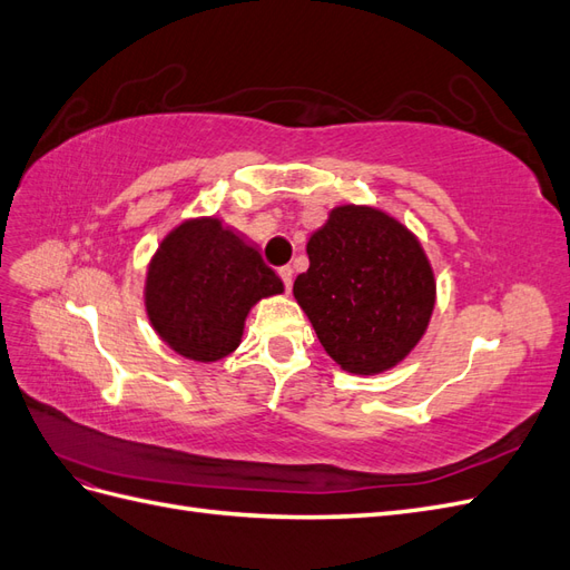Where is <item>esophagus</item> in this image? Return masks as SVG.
<instances>
[{
    "mask_svg": "<svg viewBox=\"0 0 570 570\" xmlns=\"http://www.w3.org/2000/svg\"><path fill=\"white\" fill-rule=\"evenodd\" d=\"M278 275H281V281H283L285 289L289 292V289H292V268H289V266H281V268H278Z\"/></svg>",
    "mask_w": 570,
    "mask_h": 570,
    "instance_id": "1",
    "label": "esophagus"
}]
</instances>
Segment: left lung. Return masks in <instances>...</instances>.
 Instances as JSON below:
<instances>
[{
  "label": "left lung",
  "instance_id": "1",
  "mask_svg": "<svg viewBox=\"0 0 570 570\" xmlns=\"http://www.w3.org/2000/svg\"><path fill=\"white\" fill-rule=\"evenodd\" d=\"M295 299L337 364L358 375L392 368L416 347L435 306L428 258L400 220L337 206L308 237Z\"/></svg>",
  "mask_w": 570,
  "mask_h": 570
}]
</instances>
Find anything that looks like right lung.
Segmentation results:
<instances>
[{
	"label": "right lung",
	"mask_w": 570,
	"mask_h": 570,
	"mask_svg": "<svg viewBox=\"0 0 570 570\" xmlns=\"http://www.w3.org/2000/svg\"><path fill=\"white\" fill-rule=\"evenodd\" d=\"M283 281L262 254L216 218L185 220L154 254L147 314L178 354L209 364L235 352L252 304L281 295Z\"/></svg>",
	"instance_id": "add662e5"
}]
</instances>
